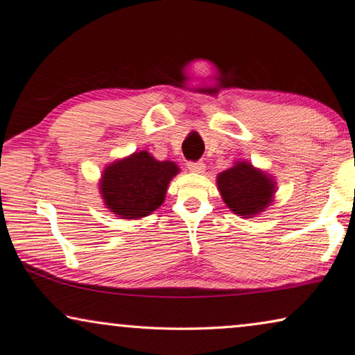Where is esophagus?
Wrapping results in <instances>:
<instances>
[{"label": "esophagus", "instance_id": "1", "mask_svg": "<svg viewBox=\"0 0 355 355\" xmlns=\"http://www.w3.org/2000/svg\"><path fill=\"white\" fill-rule=\"evenodd\" d=\"M187 168H189V171L191 172H197V173H201V172H205V163L202 162H189L187 163Z\"/></svg>", "mask_w": 355, "mask_h": 355}]
</instances>
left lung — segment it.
Returning <instances> with one entry per match:
<instances>
[{
  "instance_id": "obj_1",
  "label": "left lung",
  "mask_w": 355,
  "mask_h": 355,
  "mask_svg": "<svg viewBox=\"0 0 355 355\" xmlns=\"http://www.w3.org/2000/svg\"><path fill=\"white\" fill-rule=\"evenodd\" d=\"M218 189L233 214L250 218L270 205L275 182L250 163L239 162L218 175Z\"/></svg>"
}]
</instances>
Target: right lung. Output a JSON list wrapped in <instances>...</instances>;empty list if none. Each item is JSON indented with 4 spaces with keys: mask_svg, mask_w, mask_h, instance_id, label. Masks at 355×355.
<instances>
[{
    "mask_svg": "<svg viewBox=\"0 0 355 355\" xmlns=\"http://www.w3.org/2000/svg\"><path fill=\"white\" fill-rule=\"evenodd\" d=\"M177 173L178 166L173 162H158L146 150L134 153L103 171L101 193L105 206L126 220L148 216L162 206Z\"/></svg>",
    "mask_w": 355,
    "mask_h": 355,
    "instance_id": "add662e5",
    "label": "right lung"
}]
</instances>
